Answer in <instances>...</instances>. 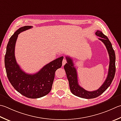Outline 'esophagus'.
Here are the masks:
<instances>
[{
    "instance_id": "34e87169",
    "label": "esophagus",
    "mask_w": 121,
    "mask_h": 121,
    "mask_svg": "<svg viewBox=\"0 0 121 121\" xmlns=\"http://www.w3.org/2000/svg\"><path fill=\"white\" fill-rule=\"evenodd\" d=\"M67 63V60H66L65 58H64V59H63V61H62V65H65V63Z\"/></svg>"
}]
</instances>
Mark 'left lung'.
I'll use <instances>...</instances> for the list:
<instances>
[{"label": "left lung", "instance_id": "obj_1", "mask_svg": "<svg viewBox=\"0 0 121 121\" xmlns=\"http://www.w3.org/2000/svg\"><path fill=\"white\" fill-rule=\"evenodd\" d=\"M95 35L100 38L99 40L105 44L110 58V64L108 68V76L103 84L100 88L93 91H88L80 86L78 83V75L77 70L74 67V63L72 59L69 56H66L67 63L64 66L65 71L67 74L68 80L69 83V86L72 93L80 98L90 99L95 98L100 96L107 89L112 83L114 78L115 73V54L114 50L108 38L104 35L102 31L97 30Z\"/></svg>", "mask_w": 121, "mask_h": 121}]
</instances>
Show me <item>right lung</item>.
Returning <instances> with one entry per match:
<instances>
[{"instance_id":"1","label":"right lung","mask_w":121,"mask_h":121,"mask_svg":"<svg viewBox=\"0 0 121 121\" xmlns=\"http://www.w3.org/2000/svg\"><path fill=\"white\" fill-rule=\"evenodd\" d=\"M32 27L30 26L21 27L10 37L4 56V65L8 79L16 90L27 98L37 99L50 92L55 72L62 66L63 56L48 63L35 74H27L21 70L15 58L16 42L20 33Z\"/></svg>"}]
</instances>
